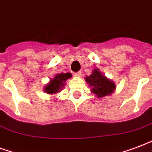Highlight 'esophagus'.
Here are the masks:
<instances>
[{"instance_id":"1","label":"esophagus","mask_w":152,"mask_h":152,"mask_svg":"<svg viewBox=\"0 0 152 152\" xmlns=\"http://www.w3.org/2000/svg\"><path fill=\"white\" fill-rule=\"evenodd\" d=\"M75 75L76 76V77H81V76H82V72L81 71L76 72V73H75Z\"/></svg>"}]
</instances>
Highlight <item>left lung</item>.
Wrapping results in <instances>:
<instances>
[{"mask_svg": "<svg viewBox=\"0 0 152 152\" xmlns=\"http://www.w3.org/2000/svg\"><path fill=\"white\" fill-rule=\"evenodd\" d=\"M85 79L91 88V92L97 95L98 98L110 95L115 90L114 82L102 75L99 69H93L92 74L90 76H86Z\"/></svg>", "mask_w": 152, "mask_h": 152, "instance_id": "1", "label": "left lung"}]
</instances>
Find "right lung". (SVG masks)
Listing matches in <instances>:
<instances>
[{"label":"right lung","mask_w":152,"mask_h":152,"mask_svg":"<svg viewBox=\"0 0 152 152\" xmlns=\"http://www.w3.org/2000/svg\"><path fill=\"white\" fill-rule=\"evenodd\" d=\"M72 77V75L70 73H61V74H58L55 75V77L53 79H51L50 82L45 86L44 88V91L47 94H55L62 90V88L65 86V82Z\"/></svg>","instance_id":"obj_1"}]
</instances>
